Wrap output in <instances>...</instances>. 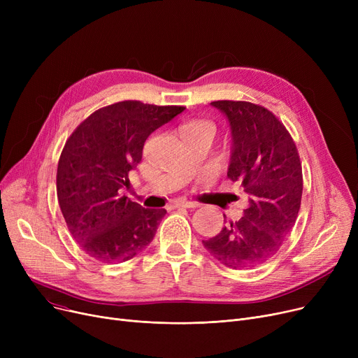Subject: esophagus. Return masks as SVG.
Returning <instances> with one entry per match:
<instances>
[{"mask_svg": "<svg viewBox=\"0 0 358 358\" xmlns=\"http://www.w3.org/2000/svg\"><path fill=\"white\" fill-rule=\"evenodd\" d=\"M174 208L176 209H180V208H185V209H194V208H197V203H194V201H185V200H177V201H174Z\"/></svg>", "mask_w": 358, "mask_h": 358, "instance_id": "esophagus-1", "label": "esophagus"}]
</instances>
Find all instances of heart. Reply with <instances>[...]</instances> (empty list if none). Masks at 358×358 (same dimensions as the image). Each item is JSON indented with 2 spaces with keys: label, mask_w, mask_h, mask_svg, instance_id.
<instances>
[{
  "label": "heart",
  "mask_w": 358,
  "mask_h": 358,
  "mask_svg": "<svg viewBox=\"0 0 358 358\" xmlns=\"http://www.w3.org/2000/svg\"><path fill=\"white\" fill-rule=\"evenodd\" d=\"M185 127H196V129H212L213 130V126L210 124V123H208V122H192V123H187L185 126H184V129Z\"/></svg>",
  "instance_id": "b5f03b06"
}]
</instances>
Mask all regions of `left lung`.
Wrapping results in <instances>:
<instances>
[{
	"mask_svg": "<svg viewBox=\"0 0 358 358\" xmlns=\"http://www.w3.org/2000/svg\"><path fill=\"white\" fill-rule=\"evenodd\" d=\"M212 106L231 126L228 178L242 184L250 204L203 245L223 266L250 268L270 259L292 232L302 201V164L287 129L266 107L232 100Z\"/></svg>",
	"mask_w": 358,
	"mask_h": 358,
	"instance_id": "left-lung-1",
	"label": "left lung"
}]
</instances>
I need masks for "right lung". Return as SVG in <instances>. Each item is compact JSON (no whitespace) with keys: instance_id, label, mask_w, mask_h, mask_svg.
I'll return each mask as SVG.
<instances>
[{"instance_id":"obj_1","label":"right lung","mask_w":358,"mask_h":358,"mask_svg":"<svg viewBox=\"0 0 358 358\" xmlns=\"http://www.w3.org/2000/svg\"><path fill=\"white\" fill-rule=\"evenodd\" d=\"M184 108L119 101L94 111L68 138L56 193L72 238L90 257L122 262L152 242L166 210L145 209L120 190L142 161L148 136Z\"/></svg>"}]
</instances>
